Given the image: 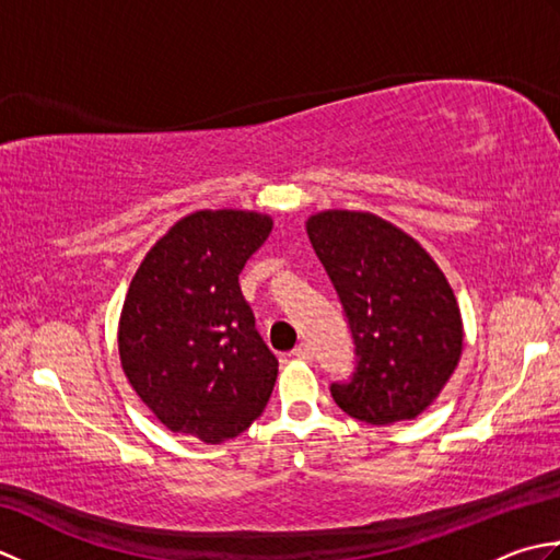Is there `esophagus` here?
<instances>
[{
    "label": "esophagus",
    "instance_id": "esophagus-1",
    "mask_svg": "<svg viewBox=\"0 0 560 560\" xmlns=\"http://www.w3.org/2000/svg\"><path fill=\"white\" fill-rule=\"evenodd\" d=\"M293 355H295V359H301V361H311L313 359V349L307 347V343H299V347L293 349Z\"/></svg>",
    "mask_w": 560,
    "mask_h": 560
}]
</instances>
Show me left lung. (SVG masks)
Returning <instances> with one entry per match:
<instances>
[{
  "label": "left lung",
  "instance_id": "1",
  "mask_svg": "<svg viewBox=\"0 0 560 560\" xmlns=\"http://www.w3.org/2000/svg\"><path fill=\"white\" fill-rule=\"evenodd\" d=\"M305 231L355 347V371L349 383H331V397L373 425L416 419L462 355V315L445 273L411 235L371 211H319Z\"/></svg>",
  "mask_w": 560,
  "mask_h": 560
}]
</instances>
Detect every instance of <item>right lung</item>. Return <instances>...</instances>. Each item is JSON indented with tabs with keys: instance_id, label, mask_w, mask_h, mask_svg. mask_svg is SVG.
Returning a JSON list of instances; mask_svg holds the SVG:
<instances>
[{
	"instance_id": "right-lung-1",
	"label": "right lung",
	"mask_w": 560,
	"mask_h": 560,
	"mask_svg": "<svg viewBox=\"0 0 560 560\" xmlns=\"http://www.w3.org/2000/svg\"><path fill=\"white\" fill-rule=\"evenodd\" d=\"M267 213L219 209L177 221L141 261L117 329L122 371L173 433L223 443L265 411L279 361L241 291Z\"/></svg>"
}]
</instances>
